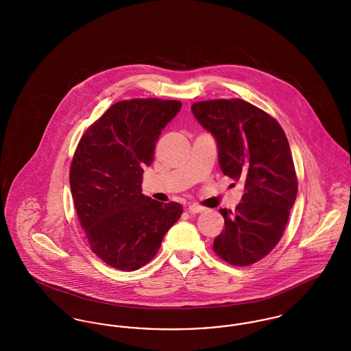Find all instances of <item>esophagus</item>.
Returning a JSON list of instances; mask_svg holds the SVG:
<instances>
[{"label":"esophagus","instance_id":"1","mask_svg":"<svg viewBox=\"0 0 351 351\" xmlns=\"http://www.w3.org/2000/svg\"><path fill=\"white\" fill-rule=\"evenodd\" d=\"M204 210H205V208H202V206L197 205V204H192V205L188 206V212L189 213H202Z\"/></svg>","mask_w":351,"mask_h":351}]
</instances>
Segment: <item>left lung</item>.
Segmentation results:
<instances>
[{"label": "left lung", "mask_w": 351, "mask_h": 351, "mask_svg": "<svg viewBox=\"0 0 351 351\" xmlns=\"http://www.w3.org/2000/svg\"><path fill=\"white\" fill-rule=\"evenodd\" d=\"M191 109L216 138L223 175L245 183L235 212L219 209L225 228L213 250L233 266H250L278 245L298 196L288 139L275 118L246 101H201Z\"/></svg>", "instance_id": "8db88e82"}]
</instances>
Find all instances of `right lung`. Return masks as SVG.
<instances>
[{"mask_svg": "<svg viewBox=\"0 0 351 351\" xmlns=\"http://www.w3.org/2000/svg\"><path fill=\"white\" fill-rule=\"evenodd\" d=\"M182 102L134 99L112 105L84 133L69 185L92 251L106 265L135 271L156 255L183 206L142 193L143 168L154 160L162 130Z\"/></svg>", "mask_w": 351, "mask_h": 351, "instance_id": "obj_1", "label": "right lung"}]
</instances>
